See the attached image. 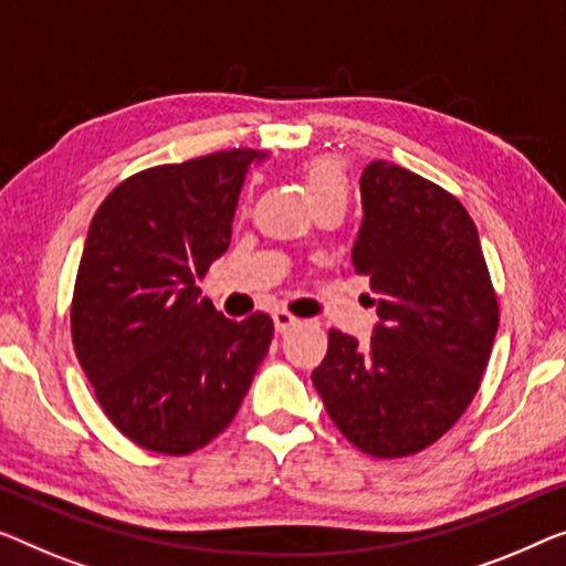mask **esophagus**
Segmentation results:
<instances>
[{"instance_id": "obj_1", "label": "esophagus", "mask_w": 566, "mask_h": 566, "mask_svg": "<svg viewBox=\"0 0 566 566\" xmlns=\"http://www.w3.org/2000/svg\"><path fill=\"white\" fill-rule=\"evenodd\" d=\"M272 319H274V327H276V333H284V331H290L292 325H297L300 319L294 317V315H290V312L286 310H276V312H272Z\"/></svg>"}]
</instances>
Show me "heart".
I'll use <instances>...</instances> for the list:
<instances>
[{
	"label": "heart",
	"instance_id": "heart-1",
	"mask_svg": "<svg viewBox=\"0 0 566 566\" xmlns=\"http://www.w3.org/2000/svg\"><path fill=\"white\" fill-rule=\"evenodd\" d=\"M302 180L312 200V206H323L331 200L348 198V177H345L343 165L333 157H315L302 165Z\"/></svg>",
	"mask_w": 566,
	"mask_h": 566
}]
</instances>
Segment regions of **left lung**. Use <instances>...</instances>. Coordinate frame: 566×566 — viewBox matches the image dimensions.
I'll return each mask as SVG.
<instances>
[{"label":"left lung","mask_w":566,"mask_h":566,"mask_svg":"<svg viewBox=\"0 0 566 566\" xmlns=\"http://www.w3.org/2000/svg\"><path fill=\"white\" fill-rule=\"evenodd\" d=\"M364 223L353 269L368 276L370 343L340 331L312 384L360 452L407 458L462 417L499 333V300L478 229L440 185L376 159L360 175Z\"/></svg>","instance_id":"left-lung-1"}]
</instances>
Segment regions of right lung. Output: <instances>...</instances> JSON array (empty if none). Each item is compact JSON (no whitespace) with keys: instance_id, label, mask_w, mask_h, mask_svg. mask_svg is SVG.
<instances>
[{"instance_id":"obj_1","label":"right lung","mask_w":566,"mask_h":566,"mask_svg":"<svg viewBox=\"0 0 566 566\" xmlns=\"http://www.w3.org/2000/svg\"><path fill=\"white\" fill-rule=\"evenodd\" d=\"M229 149L132 175L101 202L75 276L73 348L114 427L151 452L188 454L239 411L274 335L202 297L226 254L251 163Z\"/></svg>"}]
</instances>
